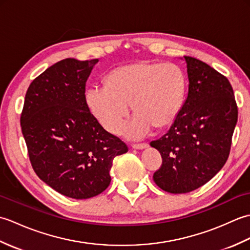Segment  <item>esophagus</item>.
<instances>
[{"label": "esophagus", "instance_id": "esophagus-1", "mask_svg": "<svg viewBox=\"0 0 250 250\" xmlns=\"http://www.w3.org/2000/svg\"><path fill=\"white\" fill-rule=\"evenodd\" d=\"M148 147L147 143H143V144H133L132 145V148H134V149H145V148Z\"/></svg>", "mask_w": 250, "mask_h": 250}]
</instances>
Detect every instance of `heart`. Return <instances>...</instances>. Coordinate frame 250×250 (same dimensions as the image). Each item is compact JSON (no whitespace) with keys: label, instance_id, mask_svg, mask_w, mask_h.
<instances>
[{"label":"heart","instance_id":"b5f03b06","mask_svg":"<svg viewBox=\"0 0 250 250\" xmlns=\"http://www.w3.org/2000/svg\"><path fill=\"white\" fill-rule=\"evenodd\" d=\"M185 91V74L178 65L136 62L109 72L104 84L87 90L84 100L104 129L114 134L124 126L132 104L136 115L125 133L140 139L152 125L162 129L176 119Z\"/></svg>","mask_w":250,"mask_h":250}]
</instances>
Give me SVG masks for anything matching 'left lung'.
I'll return each instance as SVG.
<instances>
[{"label": "left lung", "instance_id": "left-lung-1", "mask_svg": "<svg viewBox=\"0 0 250 250\" xmlns=\"http://www.w3.org/2000/svg\"><path fill=\"white\" fill-rule=\"evenodd\" d=\"M184 59L187 99L167 133L150 143L162 157L153 180L169 193L193 191L220 171L229 157L237 122L234 92L228 78L195 58Z\"/></svg>", "mask_w": 250, "mask_h": 250}]
</instances>
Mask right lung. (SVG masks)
I'll list each match as a JSON object with an SVG mask.
<instances>
[{
    "mask_svg": "<svg viewBox=\"0 0 250 250\" xmlns=\"http://www.w3.org/2000/svg\"><path fill=\"white\" fill-rule=\"evenodd\" d=\"M98 62L67 58L47 68L28 88L20 118L37 176L77 200L103 192L110 184L114 158L128 151L86 104V83Z\"/></svg>",
    "mask_w": 250,
    "mask_h": 250,
    "instance_id": "obj_1",
    "label": "right lung"
}]
</instances>
